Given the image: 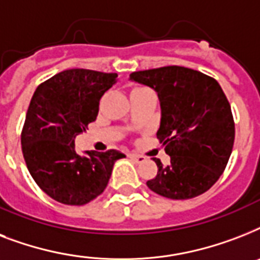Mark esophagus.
<instances>
[{"instance_id": "1", "label": "esophagus", "mask_w": 260, "mask_h": 260, "mask_svg": "<svg viewBox=\"0 0 260 260\" xmlns=\"http://www.w3.org/2000/svg\"><path fill=\"white\" fill-rule=\"evenodd\" d=\"M129 158L132 159V160H135L136 163H142L146 160V158H144V156H142V155H138V154H131Z\"/></svg>"}]
</instances>
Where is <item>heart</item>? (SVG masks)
Wrapping results in <instances>:
<instances>
[{
  "instance_id": "1",
  "label": "heart",
  "mask_w": 260,
  "mask_h": 260,
  "mask_svg": "<svg viewBox=\"0 0 260 260\" xmlns=\"http://www.w3.org/2000/svg\"><path fill=\"white\" fill-rule=\"evenodd\" d=\"M136 90H138V89H136Z\"/></svg>"
}]
</instances>
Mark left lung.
<instances>
[{"label":"left lung","mask_w":260,"mask_h":260,"mask_svg":"<svg viewBox=\"0 0 260 260\" xmlns=\"http://www.w3.org/2000/svg\"><path fill=\"white\" fill-rule=\"evenodd\" d=\"M129 79L158 93L162 117L156 138L170 155L166 167L154 158L158 174L147 186L171 200L205 193L225 170L235 142L234 116L221 86L181 66L135 71Z\"/></svg>","instance_id":"1"}]
</instances>
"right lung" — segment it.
<instances>
[{
    "label": "right lung",
    "instance_id": "obj_1",
    "mask_svg": "<svg viewBox=\"0 0 260 260\" xmlns=\"http://www.w3.org/2000/svg\"><path fill=\"white\" fill-rule=\"evenodd\" d=\"M117 74L85 69L64 70L39 85L21 132L26 167L38 186L55 201L85 205L105 190L120 151L77 154L75 138L98 114L100 100Z\"/></svg>",
    "mask_w": 260,
    "mask_h": 260
}]
</instances>
